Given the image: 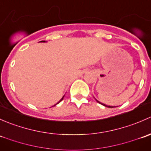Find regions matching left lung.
Here are the masks:
<instances>
[{
  "instance_id": "8db88e82",
  "label": "left lung",
  "mask_w": 151,
  "mask_h": 151,
  "mask_svg": "<svg viewBox=\"0 0 151 151\" xmlns=\"http://www.w3.org/2000/svg\"><path fill=\"white\" fill-rule=\"evenodd\" d=\"M96 100L97 102L99 103V104H102L103 106H107V107H109V108H112V107H114V106H108V105H106V104H102V103L100 102V101H99L98 100H97V99H96Z\"/></svg>"
}]
</instances>
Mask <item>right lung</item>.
Wrapping results in <instances>:
<instances>
[{
  "label": "right lung",
  "instance_id": "add662e5",
  "mask_svg": "<svg viewBox=\"0 0 151 151\" xmlns=\"http://www.w3.org/2000/svg\"><path fill=\"white\" fill-rule=\"evenodd\" d=\"M45 42V41H41V42ZM64 96H65V95H64V96H63V97H62V98H61V99H60V101H58V103H57V104H55V105H53V106H55V105H57L58 104V103H60V101H62V100H63V98H64Z\"/></svg>",
  "mask_w": 151,
  "mask_h": 151
}]
</instances>
